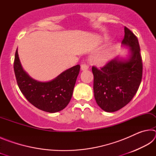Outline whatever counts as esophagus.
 Segmentation results:
<instances>
[{
    "instance_id": "obj_1",
    "label": "esophagus",
    "mask_w": 156,
    "mask_h": 156,
    "mask_svg": "<svg viewBox=\"0 0 156 156\" xmlns=\"http://www.w3.org/2000/svg\"><path fill=\"white\" fill-rule=\"evenodd\" d=\"M88 69H89V67L87 65L83 64V65H80V69L82 71H86V70H87Z\"/></svg>"
}]
</instances>
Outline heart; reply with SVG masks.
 Instances as JSON below:
<instances>
[{"label": "heart", "mask_w": 156, "mask_h": 156, "mask_svg": "<svg viewBox=\"0 0 156 156\" xmlns=\"http://www.w3.org/2000/svg\"><path fill=\"white\" fill-rule=\"evenodd\" d=\"M110 53L111 52H110L109 50H107V51H105L102 55V57H101L102 59V60H107L110 56Z\"/></svg>", "instance_id": "heart-1"}]
</instances>
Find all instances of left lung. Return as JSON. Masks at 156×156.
<instances>
[{"label": "left lung", "mask_w": 156, "mask_h": 156, "mask_svg": "<svg viewBox=\"0 0 156 156\" xmlns=\"http://www.w3.org/2000/svg\"><path fill=\"white\" fill-rule=\"evenodd\" d=\"M122 45L129 48L127 57L115 58L100 69L92 67L95 99L107 112H116L127 105L142 80V62L138 38L126 27Z\"/></svg>", "instance_id": "8db88e82"}]
</instances>
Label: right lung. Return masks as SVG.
Returning <instances> with one entry per match:
<instances>
[{
  "instance_id": "obj_1",
  "label": "right lung",
  "mask_w": 156,
  "mask_h": 156,
  "mask_svg": "<svg viewBox=\"0 0 156 156\" xmlns=\"http://www.w3.org/2000/svg\"><path fill=\"white\" fill-rule=\"evenodd\" d=\"M14 69L18 87L28 101L44 112L56 113L64 109L70 102L80 67L77 65L68 69L51 80L38 81L23 69L17 49Z\"/></svg>"
}]
</instances>
